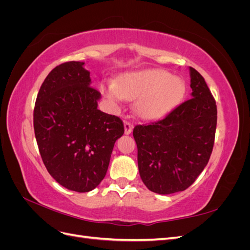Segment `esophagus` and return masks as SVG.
I'll return each mask as SVG.
<instances>
[{
	"instance_id": "34e87169",
	"label": "esophagus",
	"mask_w": 250,
	"mask_h": 250,
	"mask_svg": "<svg viewBox=\"0 0 250 250\" xmlns=\"http://www.w3.org/2000/svg\"><path fill=\"white\" fill-rule=\"evenodd\" d=\"M124 129H125V134L126 135L130 134L131 131H132V125H131V123L125 121V122H124Z\"/></svg>"
}]
</instances>
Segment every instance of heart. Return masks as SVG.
Here are the masks:
<instances>
[{
    "mask_svg": "<svg viewBox=\"0 0 250 250\" xmlns=\"http://www.w3.org/2000/svg\"><path fill=\"white\" fill-rule=\"evenodd\" d=\"M101 93L112 104L135 100L134 110L145 120L164 117L175 108L186 94L185 81L161 69H147L121 75L117 82L100 84Z\"/></svg>",
    "mask_w": 250,
    "mask_h": 250,
    "instance_id": "1",
    "label": "heart"
}]
</instances>
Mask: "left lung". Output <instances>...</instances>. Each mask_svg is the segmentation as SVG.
<instances>
[{"instance_id": "obj_1", "label": "left lung", "mask_w": 250, "mask_h": 250, "mask_svg": "<svg viewBox=\"0 0 250 250\" xmlns=\"http://www.w3.org/2000/svg\"><path fill=\"white\" fill-rule=\"evenodd\" d=\"M190 77L191 99L165 119L133 129L140 176L157 194L185 191L206 168L213 151L216 101L204 78L191 66Z\"/></svg>"}]
</instances>
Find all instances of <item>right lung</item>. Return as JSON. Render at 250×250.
<instances>
[{
	"label": "right lung",
	"mask_w": 250,
	"mask_h": 250,
	"mask_svg": "<svg viewBox=\"0 0 250 250\" xmlns=\"http://www.w3.org/2000/svg\"><path fill=\"white\" fill-rule=\"evenodd\" d=\"M84 62L57 65L44 79L33 112L34 132L50 175L67 190H94L106 175L120 118L98 109L101 94L90 86Z\"/></svg>",
	"instance_id": "obj_1"
}]
</instances>
